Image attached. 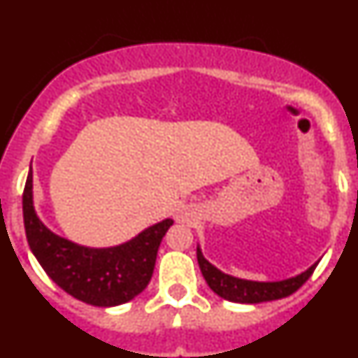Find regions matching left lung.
Listing matches in <instances>:
<instances>
[{"mask_svg": "<svg viewBox=\"0 0 358 358\" xmlns=\"http://www.w3.org/2000/svg\"><path fill=\"white\" fill-rule=\"evenodd\" d=\"M197 262L201 267V273L206 280L208 287L213 290L217 296L222 299L233 303H245V305H255V303H265L274 301V299H281L290 294L296 292L299 287L312 276L319 262L314 265H310L306 271H303L297 276L287 278V280L280 281H255V280H243V278L231 276V274L222 273L220 268L215 267L213 264L204 258L201 248L197 245Z\"/></svg>", "mask_w": 358, "mask_h": 358, "instance_id": "left-lung-1", "label": "left lung"}]
</instances>
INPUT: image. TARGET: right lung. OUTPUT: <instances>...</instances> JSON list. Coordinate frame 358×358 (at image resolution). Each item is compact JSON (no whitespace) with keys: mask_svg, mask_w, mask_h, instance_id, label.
Returning <instances> with one entry per match:
<instances>
[{"mask_svg":"<svg viewBox=\"0 0 358 358\" xmlns=\"http://www.w3.org/2000/svg\"><path fill=\"white\" fill-rule=\"evenodd\" d=\"M23 220L28 245L44 273L69 296L93 306L123 305L147 289L161 240L173 224L164 218L113 248L75 243L55 235L37 215L31 170L23 192Z\"/></svg>","mask_w":358,"mask_h":358,"instance_id":"obj_1","label":"right lung"}]
</instances>
